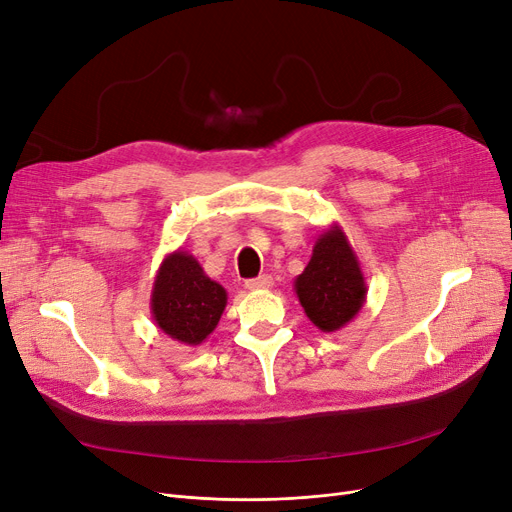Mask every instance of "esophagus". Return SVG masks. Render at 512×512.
Wrapping results in <instances>:
<instances>
[{
    "label": "esophagus",
    "instance_id": "34e87169",
    "mask_svg": "<svg viewBox=\"0 0 512 512\" xmlns=\"http://www.w3.org/2000/svg\"><path fill=\"white\" fill-rule=\"evenodd\" d=\"M245 286L249 290H265V288H272L274 286V278L272 276H259V278H253V280H247Z\"/></svg>",
    "mask_w": 512,
    "mask_h": 512
}]
</instances>
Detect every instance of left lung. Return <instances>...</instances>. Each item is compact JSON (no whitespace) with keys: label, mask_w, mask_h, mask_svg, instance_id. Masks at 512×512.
<instances>
[{"label":"left lung","mask_w":512,"mask_h":512,"mask_svg":"<svg viewBox=\"0 0 512 512\" xmlns=\"http://www.w3.org/2000/svg\"><path fill=\"white\" fill-rule=\"evenodd\" d=\"M294 292L321 332H338L359 315L367 299V282L340 224H330L317 236L307 267L294 278Z\"/></svg>","instance_id":"1"}]
</instances>
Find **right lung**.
<instances>
[{
    "label": "right lung",
    "instance_id": "add662e5",
    "mask_svg": "<svg viewBox=\"0 0 512 512\" xmlns=\"http://www.w3.org/2000/svg\"><path fill=\"white\" fill-rule=\"evenodd\" d=\"M226 303V288L211 280L191 253L176 249L159 263L151 288V317L172 340L199 346L218 328Z\"/></svg>",
    "mask_w": 512,
    "mask_h": 512
}]
</instances>
